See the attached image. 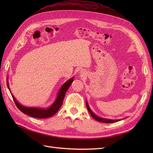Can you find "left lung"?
Listing matches in <instances>:
<instances>
[{
  "mask_svg": "<svg viewBox=\"0 0 153 153\" xmlns=\"http://www.w3.org/2000/svg\"><path fill=\"white\" fill-rule=\"evenodd\" d=\"M86 106L87 108L88 111H89V113L91 114V115L92 116V117L95 119V120H97L98 122H102V123H114L115 122H118V121H120L121 120H111V119H107V118H103L102 117H100L99 116H97V115H95L94 112L91 110V109L89 107V104H88L87 101L86 100Z\"/></svg>",
  "mask_w": 153,
  "mask_h": 153,
  "instance_id": "left-lung-1",
  "label": "left lung"
}]
</instances>
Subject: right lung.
<instances>
[{
	"instance_id": "obj_1",
	"label": "right lung",
	"mask_w": 153,
	"mask_h": 153,
	"mask_svg": "<svg viewBox=\"0 0 153 153\" xmlns=\"http://www.w3.org/2000/svg\"><path fill=\"white\" fill-rule=\"evenodd\" d=\"M74 77H72V78L69 79L66 82H64V84L60 88L56 100L53 103L52 105L48 108L27 107L21 105V104L15 99V97L10 92L9 81H8V77H7V84L8 89H9L11 93V95L12 96V98L14 100L16 106L17 107V108L22 112V113L25 114L27 115H29L30 117L37 118H49L52 117L59 110V109L62 105L64 96H65V94L68 89L69 88L72 82H73Z\"/></svg>"
}]
</instances>
